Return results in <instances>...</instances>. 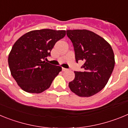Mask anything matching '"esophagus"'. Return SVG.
<instances>
[{
	"instance_id": "1",
	"label": "esophagus",
	"mask_w": 128,
	"mask_h": 128,
	"mask_svg": "<svg viewBox=\"0 0 128 128\" xmlns=\"http://www.w3.org/2000/svg\"><path fill=\"white\" fill-rule=\"evenodd\" d=\"M67 68H62V71H66V70H67Z\"/></svg>"
}]
</instances>
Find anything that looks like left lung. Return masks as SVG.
<instances>
[{"label":"left lung","mask_w":128,"mask_h":128,"mask_svg":"<svg viewBox=\"0 0 128 128\" xmlns=\"http://www.w3.org/2000/svg\"><path fill=\"white\" fill-rule=\"evenodd\" d=\"M66 35L74 46L76 61H84L82 72L75 71L69 82L72 92L80 97H90L104 88L114 70V53L104 38L86 29L67 30Z\"/></svg>","instance_id":"left-lung-1"}]
</instances>
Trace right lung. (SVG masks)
<instances>
[{
    "label": "right lung",
    "instance_id": "obj_1",
    "mask_svg": "<svg viewBox=\"0 0 128 128\" xmlns=\"http://www.w3.org/2000/svg\"><path fill=\"white\" fill-rule=\"evenodd\" d=\"M66 30L44 29L31 30L20 37L8 56L11 74L25 92L40 94L48 89L62 67L44 60Z\"/></svg>",
    "mask_w": 128,
    "mask_h": 128
}]
</instances>
